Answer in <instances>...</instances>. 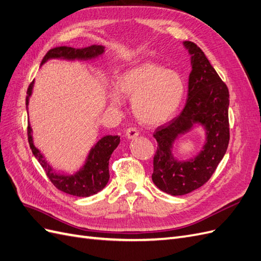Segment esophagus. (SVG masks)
Segmentation results:
<instances>
[{
    "label": "esophagus",
    "instance_id": "esophagus-1",
    "mask_svg": "<svg viewBox=\"0 0 261 261\" xmlns=\"http://www.w3.org/2000/svg\"><path fill=\"white\" fill-rule=\"evenodd\" d=\"M138 136V130L135 127H128L126 129V137L128 139H134Z\"/></svg>",
    "mask_w": 261,
    "mask_h": 261
}]
</instances>
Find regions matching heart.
<instances>
[{
  "label": "heart",
  "instance_id": "obj_1",
  "mask_svg": "<svg viewBox=\"0 0 261 261\" xmlns=\"http://www.w3.org/2000/svg\"><path fill=\"white\" fill-rule=\"evenodd\" d=\"M118 90L110 93L112 106L122 105V96L132 99L137 120L155 126L174 114L184 94V82L175 70L147 62L133 67L118 78Z\"/></svg>",
  "mask_w": 261,
  "mask_h": 261
}]
</instances>
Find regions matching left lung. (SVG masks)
<instances>
[{"label":"left lung","mask_w":261,"mask_h":261,"mask_svg":"<svg viewBox=\"0 0 261 261\" xmlns=\"http://www.w3.org/2000/svg\"><path fill=\"white\" fill-rule=\"evenodd\" d=\"M184 45L192 54L193 68L185 107L153 134L158 148L153 156L152 180L158 188L172 196L188 194L207 183L230 141L227 87L199 46L192 41H185ZM195 123L206 128V144L193 161L178 163L171 155L172 143Z\"/></svg>","instance_id":"left-lung-1"}]
</instances>
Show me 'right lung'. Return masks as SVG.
<instances>
[{
  "instance_id": "add662e5",
  "label": "right lung",
  "mask_w": 261,
  "mask_h": 261,
  "mask_svg": "<svg viewBox=\"0 0 261 261\" xmlns=\"http://www.w3.org/2000/svg\"><path fill=\"white\" fill-rule=\"evenodd\" d=\"M105 52V46L93 44L87 48L75 49L70 46H57L46 52L42 59L41 64L50 59H65V60H90L99 57ZM34 81L30 83L27 89L26 106L29 103V98L33 91ZM28 143L31 151L37 158L39 163L41 164L45 174L48 175L52 184L60 191L66 194L77 196V197H89L102 191L108 184L109 174V160L115 148L120 144V137L109 135L101 138L94 147L90 150L89 155L87 158L86 164L82 170L75 173L74 175H60L53 171L44 160L43 155L35 147L31 136V127L27 126Z\"/></svg>"
}]
</instances>
